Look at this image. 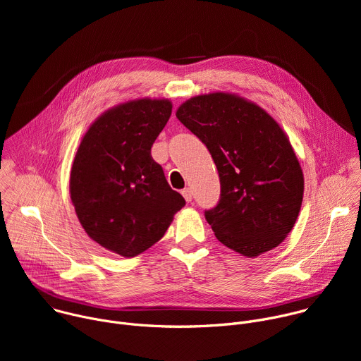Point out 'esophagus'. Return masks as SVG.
<instances>
[{
  "mask_svg": "<svg viewBox=\"0 0 361 361\" xmlns=\"http://www.w3.org/2000/svg\"><path fill=\"white\" fill-rule=\"evenodd\" d=\"M181 194H183V197L185 198L187 202H190V201L192 200V191H191V188H184V190L181 191Z\"/></svg>",
  "mask_w": 361,
  "mask_h": 361,
  "instance_id": "34e87169",
  "label": "esophagus"
}]
</instances>
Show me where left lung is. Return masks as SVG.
I'll return each mask as SVG.
<instances>
[{"mask_svg":"<svg viewBox=\"0 0 361 361\" xmlns=\"http://www.w3.org/2000/svg\"><path fill=\"white\" fill-rule=\"evenodd\" d=\"M176 116L219 170L220 201L205 212L217 240L245 257L277 247L294 227L304 192L300 163L279 123L228 92L192 97Z\"/></svg>","mask_w":361,"mask_h":361,"instance_id":"left-lung-1","label":"left lung"}]
</instances>
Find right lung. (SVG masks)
<instances>
[{"instance_id": "right-lung-1", "label": "right lung", "mask_w": 361, "mask_h": 361, "mask_svg": "<svg viewBox=\"0 0 361 361\" xmlns=\"http://www.w3.org/2000/svg\"><path fill=\"white\" fill-rule=\"evenodd\" d=\"M171 109L170 99L140 98L107 110L84 134L73 163L70 194L82 228L128 259L161 240L185 205L151 157Z\"/></svg>"}]
</instances>
